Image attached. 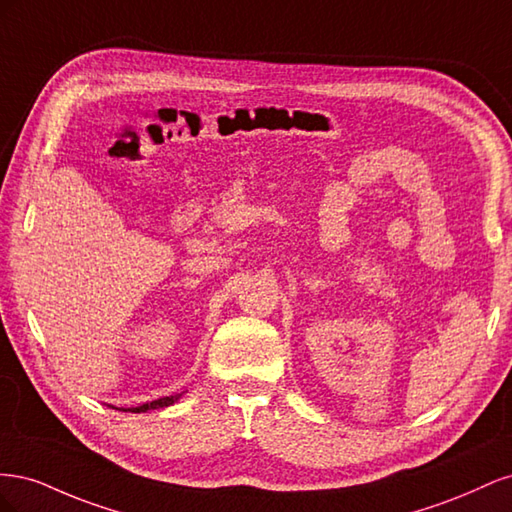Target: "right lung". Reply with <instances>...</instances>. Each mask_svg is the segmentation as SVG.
Segmentation results:
<instances>
[{
	"instance_id": "obj_1",
	"label": "right lung",
	"mask_w": 512,
	"mask_h": 512,
	"mask_svg": "<svg viewBox=\"0 0 512 512\" xmlns=\"http://www.w3.org/2000/svg\"><path fill=\"white\" fill-rule=\"evenodd\" d=\"M183 397V393H175V395H168V397H160L156 401H149V404L143 406H136V408H128V410H121V412H147V410H158V408H166V406H173L175 401H179Z\"/></svg>"
}]
</instances>
